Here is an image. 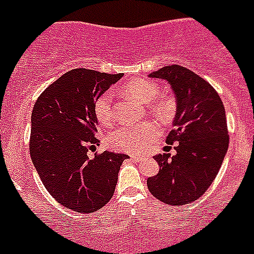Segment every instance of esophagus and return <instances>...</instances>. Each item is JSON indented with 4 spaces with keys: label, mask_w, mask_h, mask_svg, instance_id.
Segmentation results:
<instances>
[{
    "label": "esophagus",
    "mask_w": 254,
    "mask_h": 254,
    "mask_svg": "<svg viewBox=\"0 0 254 254\" xmlns=\"http://www.w3.org/2000/svg\"><path fill=\"white\" fill-rule=\"evenodd\" d=\"M131 160L134 161V163H140V161L143 160V158L142 156H132Z\"/></svg>",
    "instance_id": "esophagus-1"
}]
</instances>
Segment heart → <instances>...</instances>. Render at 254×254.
I'll return each instance as SVG.
<instances>
[{"label": "heart", "instance_id": "b5f03b06", "mask_svg": "<svg viewBox=\"0 0 254 254\" xmlns=\"http://www.w3.org/2000/svg\"><path fill=\"white\" fill-rule=\"evenodd\" d=\"M123 93L143 104H147L158 95L159 90L158 86L152 82L142 80V78H136L123 86ZM152 109L158 116L165 117L170 113V104L160 99L154 103ZM94 111H95L96 118L102 125H109L114 118L111 94L104 93L100 95L94 105ZM156 134H158V128L152 123L122 126L109 134L108 143L114 149L137 154L150 146V143L152 142Z\"/></svg>", "mask_w": 254, "mask_h": 254}]
</instances>
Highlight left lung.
Masks as SVG:
<instances>
[{
	"label": "left lung",
	"instance_id": "obj_1",
	"mask_svg": "<svg viewBox=\"0 0 254 254\" xmlns=\"http://www.w3.org/2000/svg\"><path fill=\"white\" fill-rule=\"evenodd\" d=\"M165 80L177 100L173 131L167 143L178 142L177 154H158L159 173L147 179V187L159 201L181 206L205 193L219 173L228 151L225 109L219 94L201 76L179 64L150 73Z\"/></svg>",
	"mask_w": 254,
	"mask_h": 254
}]
</instances>
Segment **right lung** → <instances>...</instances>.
I'll list each match as a JSON object with an SVG mask.
<instances>
[{"mask_svg": "<svg viewBox=\"0 0 254 254\" xmlns=\"http://www.w3.org/2000/svg\"><path fill=\"white\" fill-rule=\"evenodd\" d=\"M122 76L71 69L49 85L33 108L31 160L52 197L69 210L89 214L102 208L128 159L111 151L89 158V150L99 143L94 105Z\"/></svg>", "mask_w": 254, "mask_h": 254, "instance_id": "right-lung-1", "label": "right lung"}]
</instances>
